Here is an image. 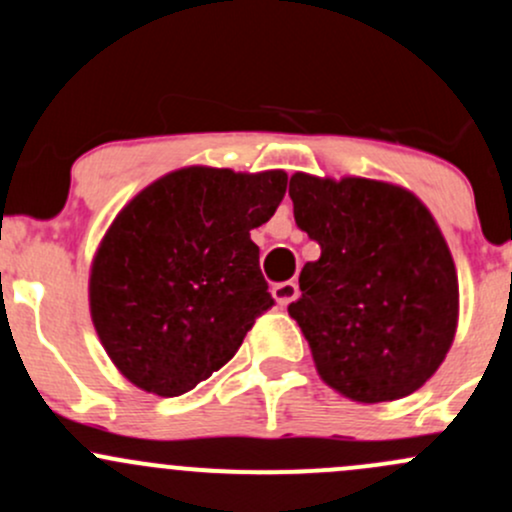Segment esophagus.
<instances>
[{"label": "esophagus", "mask_w": 512, "mask_h": 512, "mask_svg": "<svg viewBox=\"0 0 512 512\" xmlns=\"http://www.w3.org/2000/svg\"><path fill=\"white\" fill-rule=\"evenodd\" d=\"M271 293H273V300H276L280 307H285V305H290V302H293L295 298H298L300 288H298V283H295V280H285V283L273 285Z\"/></svg>", "instance_id": "obj_1"}]
</instances>
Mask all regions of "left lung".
Masks as SVG:
<instances>
[{
	"mask_svg": "<svg viewBox=\"0 0 512 512\" xmlns=\"http://www.w3.org/2000/svg\"><path fill=\"white\" fill-rule=\"evenodd\" d=\"M295 222L320 244L288 305L317 373L354 403L415 393L452 349L459 278L425 202L386 180L290 178Z\"/></svg>",
	"mask_w": 512,
	"mask_h": 512,
	"instance_id": "left-lung-1",
	"label": "left lung"
}]
</instances>
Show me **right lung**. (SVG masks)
Wrapping results in <instances>:
<instances>
[{
	"label": "right lung",
	"instance_id": "add662e5",
	"mask_svg": "<svg viewBox=\"0 0 512 512\" xmlns=\"http://www.w3.org/2000/svg\"><path fill=\"white\" fill-rule=\"evenodd\" d=\"M285 170L185 166L131 197L90 266L95 332L129 383L175 398L236 354L273 305L251 229L273 217Z\"/></svg>",
	"mask_w": 512,
	"mask_h": 512
}]
</instances>
